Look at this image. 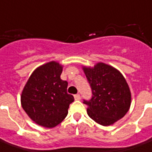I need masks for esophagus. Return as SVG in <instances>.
<instances>
[{"label": "esophagus", "instance_id": "1", "mask_svg": "<svg viewBox=\"0 0 152 152\" xmlns=\"http://www.w3.org/2000/svg\"><path fill=\"white\" fill-rule=\"evenodd\" d=\"M74 98H75L76 100H80V95L79 94H75V95H74Z\"/></svg>", "mask_w": 152, "mask_h": 152}]
</instances>
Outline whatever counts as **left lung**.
I'll list each match as a JSON object with an SVG mask.
<instances>
[{
    "label": "left lung",
    "mask_w": 152,
    "mask_h": 152,
    "mask_svg": "<svg viewBox=\"0 0 152 152\" xmlns=\"http://www.w3.org/2000/svg\"><path fill=\"white\" fill-rule=\"evenodd\" d=\"M82 69L92 90L91 100H84L88 115L102 126L113 125L130 109L132 95L126 79L118 70L104 62Z\"/></svg>",
    "instance_id": "1"
}]
</instances>
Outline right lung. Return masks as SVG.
<instances>
[{
	"instance_id": "right-lung-1",
	"label": "right lung",
	"mask_w": 152,
	"mask_h": 152,
	"mask_svg": "<svg viewBox=\"0 0 152 152\" xmlns=\"http://www.w3.org/2000/svg\"><path fill=\"white\" fill-rule=\"evenodd\" d=\"M63 66L47 62L33 72L22 91L21 106L34 122L52 128L64 120L74 97L67 94V81L61 79Z\"/></svg>"
}]
</instances>
